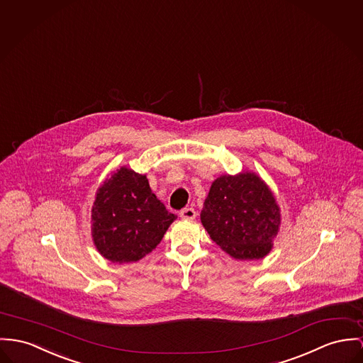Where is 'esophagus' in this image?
Masks as SVG:
<instances>
[{
  "mask_svg": "<svg viewBox=\"0 0 363 363\" xmlns=\"http://www.w3.org/2000/svg\"><path fill=\"white\" fill-rule=\"evenodd\" d=\"M179 216L182 220H195L196 211L194 208H184Z\"/></svg>",
  "mask_w": 363,
  "mask_h": 363,
  "instance_id": "1",
  "label": "esophagus"
}]
</instances>
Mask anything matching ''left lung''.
Listing matches in <instances>:
<instances>
[{
	"label": "left lung",
	"mask_w": 363,
	"mask_h": 363,
	"mask_svg": "<svg viewBox=\"0 0 363 363\" xmlns=\"http://www.w3.org/2000/svg\"><path fill=\"white\" fill-rule=\"evenodd\" d=\"M200 220L226 254L235 259L267 257L278 236L281 214L267 182L252 171L221 175L210 188Z\"/></svg>",
	"instance_id": "1"
}]
</instances>
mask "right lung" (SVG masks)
I'll list each match as a JSON object with an SVG mask.
<instances>
[{
  "mask_svg": "<svg viewBox=\"0 0 363 363\" xmlns=\"http://www.w3.org/2000/svg\"><path fill=\"white\" fill-rule=\"evenodd\" d=\"M175 218L152 192L146 174L123 166L96 189L91 210L92 242L112 262H137L156 249Z\"/></svg>",
  "mask_w": 363,
  "mask_h": 363,
  "instance_id": "right-lung-1",
  "label": "right lung"
}]
</instances>
